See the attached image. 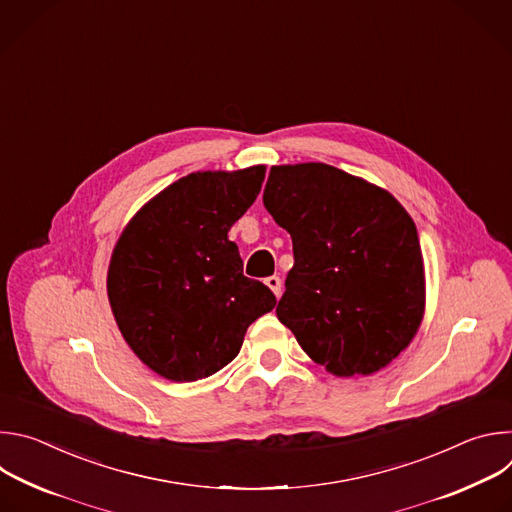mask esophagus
Segmentation results:
<instances>
[{
	"label": "esophagus",
	"mask_w": 512,
	"mask_h": 512,
	"mask_svg": "<svg viewBox=\"0 0 512 512\" xmlns=\"http://www.w3.org/2000/svg\"><path fill=\"white\" fill-rule=\"evenodd\" d=\"M265 285L273 291V296H275V298H279V296H281V279H279L277 275L267 277V279H265Z\"/></svg>",
	"instance_id": "1"
}]
</instances>
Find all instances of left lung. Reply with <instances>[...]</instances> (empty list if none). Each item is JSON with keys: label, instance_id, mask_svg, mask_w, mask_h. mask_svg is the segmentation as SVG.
<instances>
[{"label": "left lung", "instance_id": "obj_1", "mask_svg": "<svg viewBox=\"0 0 512 512\" xmlns=\"http://www.w3.org/2000/svg\"><path fill=\"white\" fill-rule=\"evenodd\" d=\"M263 204L294 243L279 322L336 377L385 369L425 312L409 212L385 188L322 162L271 166Z\"/></svg>", "mask_w": 512, "mask_h": 512}]
</instances>
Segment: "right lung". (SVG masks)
<instances>
[{
  "instance_id": "right-lung-1",
  "label": "right lung",
  "mask_w": 512,
  "mask_h": 512,
  "mask_svg": "<svg viewBox=\"0 0 512 512\" xmlns=\"http://www.w3.org/2000/svg\"><path fill=\"white\" fill-rule=\"evenodd\" d=\"M263 180L265 166L192 172L145 202L115 243L107 271L115 322L135 356L168 381L227 367L247 328L275 308L229 241Z\"/></svg>"
}]
</instances>
